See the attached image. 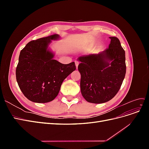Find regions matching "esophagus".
<instances>
[{
  "mask_svg": "<svg viewBox=\"0 0 149 149\" xmlns=\"http://www.w3.org/2000/svg\"><path fill=\"white\" fill-rule=\"evenodd\" d=\"M79 65V62L78 61H75V65L76 66V68H78V66Z\"/></svg>",
  "mask_w": 149,
  "mask_h": 149,
  "instance_id": "34e87169",
  "label": "esophagus"
}]
</instances>
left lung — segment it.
I'll return each mask as SVG.
<instances>
[{
  "instance_id": "1",
  "label": "left lung",
  "mask_w": 149,
  "mask_h": 149,
  "mask_svg": "<svg viewBox=\"0 0 149 149\" xmlns=\"http://www.w3.org/2000/svg\"><path fill=\"white\" fill-rule=\"evenodd\" d=\"M109 38V48L105 50L78 58L81 92L89 102L110 101L119 91L125 78V51L118 38Z\"/></svg>"
}]
</instances>
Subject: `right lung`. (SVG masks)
Wrapping results in <instances>:
<instances>
[{"label":"right lung","mask_w":149,"mask_h":149,"mask_svg":"<svg viewBox=\"0 0 149 149\" xmlns=\"http://www.w3.org/2000/svg\"><path fill=\"white\" fill-rule=\"evenodd\" d=\"M60 38L55 34L33 40L20 53L17 81L24 96L31 101L46 103L53 101L64 79L76 70L74 62L65 65L54 60L55 53L49 45L53 40Z\"/></svg>","instance_id":"1"}]
</instances>
